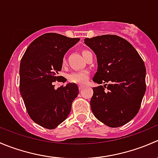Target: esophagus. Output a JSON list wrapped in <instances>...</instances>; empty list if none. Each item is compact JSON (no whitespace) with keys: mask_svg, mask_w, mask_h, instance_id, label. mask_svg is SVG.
Returning a JSON list of instances; mask_svg holds the SVG:
<instances>
[{"mask_svg":"<svg viewBox=\"0 0 158 158\" xmlns=\"http://www.w3.org/2000/svg\"><path fill=\"white\" fill-rule=\"evenodd\" d=\"M84 88H85V85H79V90H82V89H83Z\"/></svg>","mask_w":158,"mask_h":158,"instance_id":"esophagus-1","label":"esophagus"}]
</instances>
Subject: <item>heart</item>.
<instances>
[{
	"label": "heart",
	"mask_w": 158,
	"mask_h": 158,
	"mask_svg": "<svg viewBox=\"0 0 158 158\" xmlns=\"http://www.w3.org/2000/svg\"><path fill=\"white\" fill-rule=\"evenodd\" d=\"M89 52V50H83L82 51V55H85L86 52ZM63 64H66V59L63 60ZM89 78V72L88 70H82V71L73 72L68 75V80L70 82L76 84H83L88 81Z\"/></svg>",
	"instance_id": "b5f03b06"
}]
</instances>
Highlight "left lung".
Instances as JSON below:
<instances>
[{
  "mask_svg": "<svg viewBox=\"0 0 158 158\" xmlns=\"http://www.w3.org/2000/svg\"><path fill=\"white\" fill-rule=\"evenodd\" d=\"M84 41L96 55L98 69L92 80L104 84L92 89L91 109L107 126H122L138 114L145 93L144 61L128 41L116 35L85 38Z\"/></svg>",
  "mask_w": 158,
  "mask_h": 158,
  "instance_id": "obj_1",
  "label": "left lung"
}]
</instances>
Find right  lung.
<instances>
[{
  "mask_svg": "<svg viewBox=\"0 0 158 158\" xmlns=\"http://www.w3.org/2000/svg\"><path fill=\"white\" fill-rule=\"evenodd\" d=\"M79 40L59 33H45L30 44L22 57L20 95L32 120L44 128L54 129L64 122L79 94L76 83L56 89L53 82L60 81L59 72L64 55Z\"/></svg>",
  "mask_w": 158,
  "mask_h": 158,
  "instance_id": "obj_1",
  "label": "right lung"
}]
</instances>
